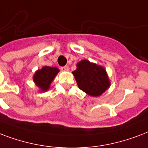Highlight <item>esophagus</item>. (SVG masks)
I'll return each mask as SVG.
<instances>
[{"instance_id": "1", "label": "esophagus", "mask_w": 148, "mask_h": 148, "mask_svg": "<svg viewBox=\"0 0 148 148\" xmlns=\"http://www.w3.org/2000/svg\"><path fill=\"white\" fill-rule=\"evenodd\" d=\"M61 70L62 71H65V72H66V71L69 70V67L67 66H62V67H61Z\"/></svg>"}]
</instances>
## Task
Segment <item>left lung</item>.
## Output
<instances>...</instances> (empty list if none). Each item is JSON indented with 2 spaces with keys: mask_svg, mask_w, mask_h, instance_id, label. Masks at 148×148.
<instances>
[{
  "mask_svg": "<svg viewBox=\"0 0 148 148\" xmlns=\"http://www.w3.org/2000/svg\"><path fill=\"white\" fill-rule=\"evenodd\" d=\"M76 67L73 74L78 86L90 97H99L110 86L107 73L103 66L84 59L78 62Z\"/></svg>",
  "mask_w": 148,
  "mask_h": 148,
  "instance_id": "8db88e82",
  "label": "left lung"
}]
</instances>
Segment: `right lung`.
<instances>
[{"label": "right lung", "mask_w": 148, "mask_h": 148, "mask_svg": "<svg viewBox=\"0 0 148 148\" xmlns=\"http://www.w3.org/2000/svg\"><path fill=\"white\" fill-rule=\"evenodd\" d=\"M59 72L57 67L44 66L41 69H38L33 76V80L35 85L41 91L45 92L49 90L51 82Z\"/></svg>", "instance_id": "1"}]
</instances>
